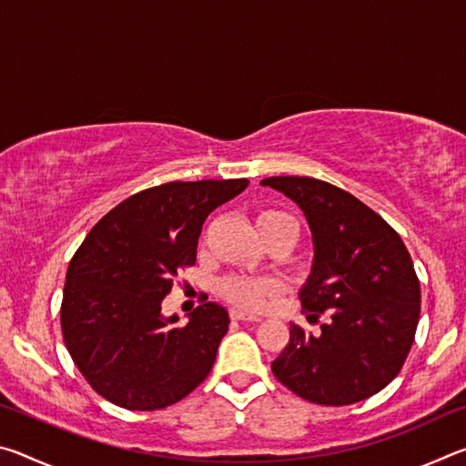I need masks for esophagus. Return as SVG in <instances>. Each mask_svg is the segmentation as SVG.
I'll use <instances>...</instances> for the list:
<instances>
[{
    "label": "esophagus",
    "instance_id": "34e87169",
    "mask_svg": "<svg viewBox=\"0 0 466 466\" xmlns=\"http://www.w3.org/2000/svg\"><path fill=\"white\" fill-rule=\"evenodd\" d=\"M230 317H232V320H244V322H258V320H261V317H258V314L244 312L240 309H232L230 310Z\"/></svg>",
    "mask_w": 466,
    "mask_h": 466
}]
</instances>
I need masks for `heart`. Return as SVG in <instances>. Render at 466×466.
<instances>
[{
    "label": "heart",
    "instance_id": "heart-1",
    "mask_svg": "<svg viewBox=\"0 0 466 466\" xmlns=\"http://www.w3.org/2000/svg\"><path fill=\"white\" fill-rule=\"evenodd\" d=\"M269 228H288V230L298 236V224L296 219L291 218L286 211L279 209H265L257 216V230H269ZM218 291L226 299L247 306V309H257L265 302V298H269L275 291V283L269 279H252V278H242V275H230V278H224L218 283Z\"/></svg>",
    "mask_w": 466,
    "mask_h": 466
}]
</instances>
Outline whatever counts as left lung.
<instances>
[{
	"label": "left lung",
	"mask_w": 466,
	"mask_h": 466,
	"mask_svg": "<svg viewBox=\"0 0 466 466\" xmlns=\"http://www.w3.org/2000/svg\"><path fill=\"white\" fill-rule=\"evenodd\" d=\"M261 185L289 197L309 219L314 263L299 289L312 335L291 322L271 370L317 405H351L380 392L411 350L421 291L411 255L384 219L325 180L269 177Z\"/></svg>",
	"instance_id": "1"
}]
</instances>
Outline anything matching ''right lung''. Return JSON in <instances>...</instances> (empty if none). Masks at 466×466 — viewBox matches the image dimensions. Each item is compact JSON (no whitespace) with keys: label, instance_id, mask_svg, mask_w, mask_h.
<instances>
[{"label":"right lung","instance_id":"add662e5","mask_svg":"<svg viewBox=\"0 0 466 466\" xmlns=\"http://www.w3.org/2000/svg\"><path fill=\"white\" fill-rule=\"evenodd\" d=\"M247 187V178H230L146 188L86 236L67 267L61 330L100 397L156 411L208 378L230 325L226 309L205 302L178 327L177 314L162 317V299L178 271L195 265L205 218Z\"/></svg>","mask_w":466,"mask_h":466}]
</instances>
